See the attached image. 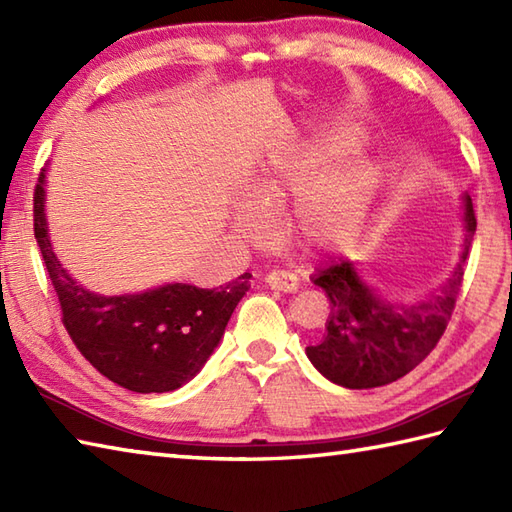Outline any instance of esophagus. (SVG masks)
<instances>
[{"mask_svg":"<svg viewBox=\"0 0 512 512\" xmlns=\"http://www.w3.org/2000/svg\"><path fill=\"white\" fill-rule=\"evenodd\" d=\"M266 284L273 290H281V292H295L299 288V279L288 273V270H270L266 275Z\"/></svg>","mask_w":512,"mask_h":512,"instance_id":"34e87169","label":"esophagus"}]
</instances>
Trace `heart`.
Returning a JSON list of instances; mask_svg holds the SVG:
<instances>
[{
    "label": "heart",
    "mask_w": 512,
    "mask_h": 512,
    "mask_svg": "<svg viewBox=\"0 0 512 512\" xmlns=\"http://www.w3.org/2000/svg\"><path fill=\"white\" fill-rule=\"evenodd\" d=\"M361 147V134L350 127L332 129L319 140L295 147L250 180L248 198L235 206V231L262 239L268 233L266 213L290 191L306 186L286 213L288 237L310 250L350 242L367 222L383 182L374 162L350 158Z\"/></svg>",
    "instance_id": "heart-1"
}]
</instances>
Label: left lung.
<instances>
[{"label":"left lung","instance_id":"1","mask_svg":"<svg viewBox=\"0 0 512 512\" xmlns=\"http://www.w3.org/2000/svg\"><path fill=\"white\" fill-rule=\"evenodd\" d=\"M464 222L462 264L477 226L469 195ZM462 264L438 295L413 306H391L376 297L347 259L319 270L312 281L328 295L332 314L321 341L306 347L308 358L325 378L347 389L383 387L409 374L447 330L462 290Z\"/></svg>","mask_w":512,"mask_h":512}]
</instances>
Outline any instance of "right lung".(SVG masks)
I'll return each instance as SVG.
<instances>
[{"label": "right lung", "mask_w": 512, "mask_h": 512, "mask_svg": "<svg viewBox=\"0 0 512 512\" xmlns=\"http://www.w3.org/2000/svg\"><path fill=\"white\" fill-rule=\"evenodd\" d=\"M43 178L41 171L32 200L35 239L59 297L63 328L76 350L105 378L136 394L182 387L220 343L235 306L246 295L250 275L213 290L167 284L140 295H94L76 284L52 253L43 215Z\"/></svg>", "instance_id": "obj_1"}]
</instances>
